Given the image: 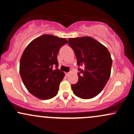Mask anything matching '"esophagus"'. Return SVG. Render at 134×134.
Wrapping results in <instances>:
<instances>
[{"mask_svg": "<svg viewBox=\"0 0 134 134\" xmlns=\"http://www.w3.org/2000/svg\"><path fill=\"white\" fill-rule=\"evenodd\" d=\"M69 74H70V72H67V73H65V75L67 77V76H69Z\"/></svg>", "mask_w": 134, "mask_h": 134, "instance_id": "obj_1", "label": "esophagus"}]
</instances>
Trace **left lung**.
Listing matches in <instances>:
<instances>
[{
    "instance_id": "left-lung-1",
    "label": "left lung",
    "mask_w": 134,
    "mask_h": 134,
    "mask_svg": "<svg viewBox=\"0 0 134 134\" xmlns=\"http://www.w3.org/2000/svg\"><path fill=\"white\" fill-rule=\"evenodd\" d=\"M69 45L77 57L79 82L71 85L75 96L89 99L102 91L110 76L112 60L106 47L91 37L69 38Z\"/></svg>"
}]
</instances>
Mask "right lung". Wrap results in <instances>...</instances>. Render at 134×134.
Instances as JSON below:
<instances>
[{"label": "right lung", "mask_w": 134, "mask_h": 134, "mask_svg": "<svg viewBox=\"0 0 134 134\" xmlns=\"http://www.w3.org/2000/svg\"><path fill=\"white\" fill-rule=\"evenodd\" d=\"M67 43L65 38L44 34L30 42L24 50L19 72L25 87L35 97L47 100L57 94L65 74L53 67L59 65V49Z\"/></svg>", "instance_id": "obj_1"}]
</instances>
